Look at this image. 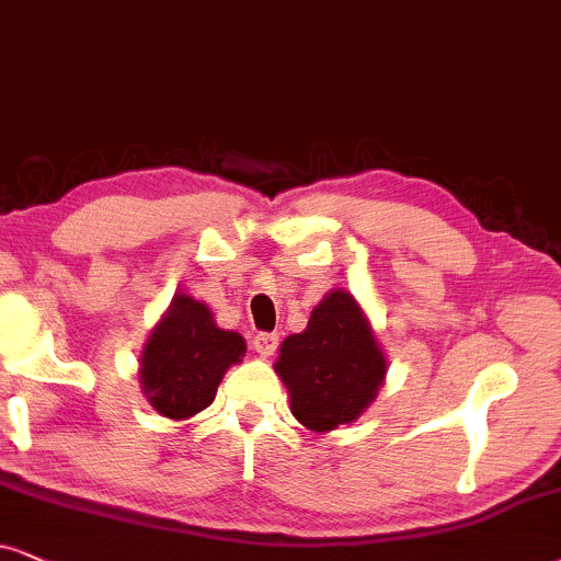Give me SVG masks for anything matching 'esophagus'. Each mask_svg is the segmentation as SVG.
I'll return each instance as SVG.
<instances>
[{
    "instance_id": "esophagus-1",
    "label": "esophagus",
    "mask_w": 561,
    "mask_h": 561,
    "mask_svg": "<svg viewBox=\"0 0 561 561\" xmlns=\"http://www.w3.org/2000/svg\"><path fill=\"white\" fill-rule=\"evenodd\" d=\"M276 343H279V335L276 333H256L253 335V351H256L259 356H272L276 351Z\"/></svg>"
}]
</instances>
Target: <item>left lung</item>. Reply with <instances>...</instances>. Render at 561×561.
I'll use <instances>...</instances> for the list:
<instances>
[{
  "label": "left lung",
  "mask_w": 561,
  "mask_h": 561,
  "mask_svg": "<svg viewBox=\"0 0 561 561\" xmlns=\"http://www.w3.org/2000/svg\"><path fill=\"white\" fill-rule=\"evenodd\" d=\"M274 371L297 421L328 433L354 423L375 402L387 356L356 297L335 287L312 308L308 328L282 341Z\"/></svg>",
  "instance_id": "left-lung-1"
}]
</instances>
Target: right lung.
<instances>
[{"label":"right lung","instance_id":"obj_1","mask_svg":"<svg viewBox=\"0 0 561 561\" xmlns=\"http://www.w3.org/2000/svg\"><path fill=\"white\" fill-rule=\"evenodd\" d=\"M241 333L215 323L213 310L176 293L140 354V390L156 413L169 421H190L213 405L218 385L233 364H241Z\"/></svg>","mask_w":561,"mask_h":561}]
</instances>
